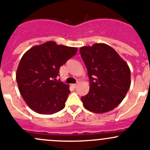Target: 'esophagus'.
I'll return each instance as SVG.
<instances>
[{"instance_id": "1", "label": "esophagus", "mask_w": 150, "mask_h": 150, "mask_svg": "<svg viewBox=\"0 0 150 150\" xmlns=\"http://www.w3.org/2000/svg\"><path fill=\"white\" fill-rule=\"evenodd\" d=\"M72 86L74 88H76L77 86H78V84H72Z\"/></svg>"}]
</instances>
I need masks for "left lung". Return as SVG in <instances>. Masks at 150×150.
Returning <instances> with one entry per match:
<instances>
[{
	"mask_svg": "<svg viewBox=\"0 0 150 150\" xmlns=\"http://www.w3.org/2000/svg\"><path fill=\"white\" fill-rule=\"evenodd\" d=\"M80 52L90 79L89 92L81 98L84 107L96 113L111 111L130 88L129 65L112 47L103 43L82 47Z\"/></svg>",
	"mask_w": 150,
	"mask_h": 150,
	"instance_id": "obj_1",
	"label": "left lung"
}]
</instances>
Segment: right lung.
Returning <instances> with one entry per match:
<instances>
[{"label": "right lung", "instance_id": "obj_1", "mask_svg": "<svg viewBox=\"0 0 150 150\" xmlns=\"http://www.w3.org/2000/svg\"><path fill=\"white\" fill-rule=\"evenodd\" d=\"M78 48L50 41L24 53L16 70L17 84L28 106L40 114H53L65 106L70 86L57 81L59 68Z\"/></svg>", "mask_w": 150, "mask_h": 150}]
</instances>
